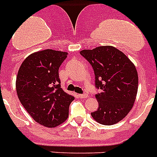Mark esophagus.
Segmentation results:
<instances>
[{
	"instance_id": "esophagus-1",
	"label": "esophagus",
	"mask_w": 157,
	"mask_h": 157,
	"mask_svg": "<svg viewBox=\"0 0 157 157\" xmlns=\"http://www.w3.org/2000/svg\"><path fill=\"white\" fill-rule=\"evenodd\" d=\"M79 97H80V98H88V94H79L78 95Z\"/></svg>"
}]
</instances>
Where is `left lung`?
<instances>
[{
  "label": "left lung",
  "mask_w": 157,
  "mask_h": 157,
  "mask_svg": "<svg viewBox=\"0 0 157 157\" xmlns=\"http://www.w3.org/2000/svg\"><path fill=\"white\" fill-rule=\"evenodd\" d=\"M80 54L94 68L95 85L101 90L96 94L98 109L91 113L101 124H115L132 109L138 91V72L136 66L121 51L112 46L82 50Z\"/></svg>",
  "instance_id": "obj_1"
}]
</instances>
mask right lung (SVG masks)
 <instances>
[{
	"label": "right lung",
	"mask_w": 157,
	"mask_h": 157,
	"mask_svg": "<svg viewBox=\"0 0 157 157\" xmlns=\"http://www.w3.org/2000/svg\"><path fill=\"white\" fill-rule=\"evenodd\" d=\"M67 52L46 49L28 56L19 67L16 78L18 99L35 122L56 127L68 117L74 97L60 88L59 67Z\"/></svg>",
	"instance_id": "add662e5"
}]
</instances>
